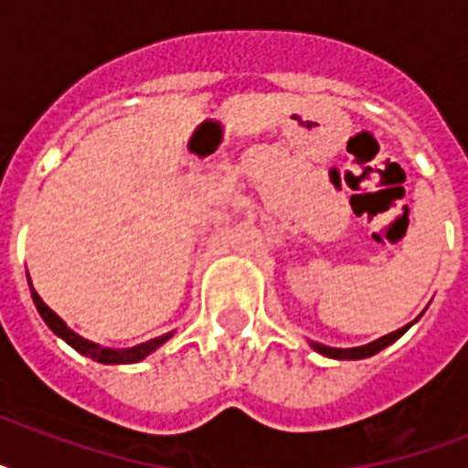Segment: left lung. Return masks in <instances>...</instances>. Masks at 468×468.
<instances>
[{
	"instance_id": "8db88e82",
	"label": "left lung",
	"mask_w": 468,
	"mask_h": 468,
	"mask_svg": "<svg viewBox=\"0 0 468 468\" xmlns=\"http://www.w3.org/2000/svg\"><path fill=\"white\" fill-rule=\"evenodd\" d=\"M415 320H418V318H415ZM415 320H413V323H415ZM413 323H408V325L399 327L396 333L384 335V337H378V340L369 342V345H362V347L340 349V347H327V345H320V342H311V347L315 349V352H320L323 356H330V359H367V356L377 355V352H381L384 347H388L391 342L399 340L400 335L406 333L408 327L413 325Z\"/></svg>"
}]
</instances>
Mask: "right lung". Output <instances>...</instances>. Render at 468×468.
Segmentation results:
<instances>
[{
    "mask_svg": "<svg viewBox=\"0 0 468 468\" xmlns=\"http://www.w3.org/2000/svg\"><path fill=\"white\" fill-rule=\"evenodd\" d=\"M28 284H31V282H28ZM31 296H33V303H36V308H38L40 318L46 320V325L50 327V330H53L58 337H62V340L68 342L69 347H75L80 355L90 356V359H94V362L135 364V362H141V359H145L150 352H155L160 345H165V342L172 337V333L160 335V337H155V340H148V342H143V345H135V347H128V349L101 347V345H97V342L84 340L82 335H77L75 330H69V327L65 325V320H62L58 313H53L50 308L46 306V303H43V299H40L38 293H36V289H33V286H31Z\"/></svg>",
    "mask_w": 468,
    "mask_h": 468,
    "instance_id": "1",
    "label": "right lung"
}]
</instances>
